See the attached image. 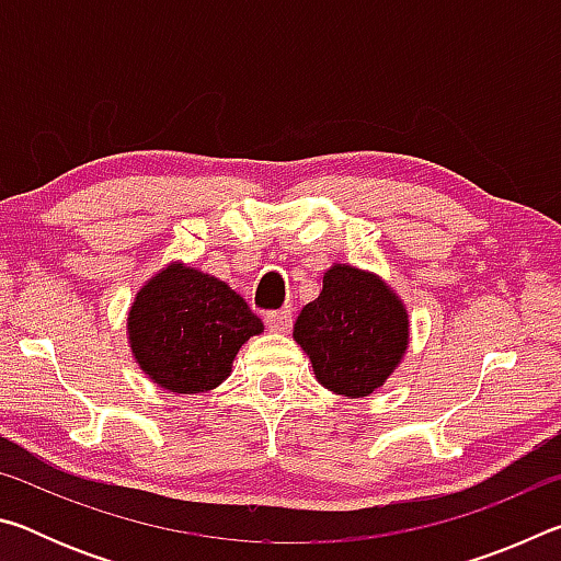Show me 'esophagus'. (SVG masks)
I'll use <instances>...</instances> for the list:
<instances>
[{
    "label": "esophagus",
    "mask_w": 561,
    "mask_h": 561,
    "mask_svg": "<svg viewBox=\"0 0 561 561\" xmlns=\"http://www.w3.org/2000/svg\"><path fill=\"white\" fill-rule=\"evenodd\" d=\"M264 321H267V327L272 331H277V334H287V331L291 329V309H279V311H270L267 317H264Z\"/></svg>",
    "instance_id": "obj_1"
}]
</instances>
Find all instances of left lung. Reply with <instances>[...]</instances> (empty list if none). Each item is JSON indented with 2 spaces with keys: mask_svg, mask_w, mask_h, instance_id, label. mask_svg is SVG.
Instances as JSON below:
<instances>
[{
  "mask_svg": "<svg viewBox=\"0 0 561 561\" xmlns=\"http://www.w3.org/2000/svg\"><path fill=\"white\" fill-rule=\"evenodd\" d=\"M317 381L339 396L364 398L401 364L411 321L401 297L374 272L331 264L324 287L294 324Z\"/></svg>",
  "mask_w": 561,
  "mask_h": 561,
  "instance_id": "left-lung-1",
  "label": "left lung"
}]
</instances>
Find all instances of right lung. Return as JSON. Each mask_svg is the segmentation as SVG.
<instances>
[{
    "label": "right lung",
    "instance_id": "right-lung-1",
    "mask_svg": "<svg viewBox=\"0 0 561 561\" xmlns=\"http://www.w3.org/2000/svg\"><path fill=\"white\" fill-rule=\"evenodd\" d=\"M126 327L140 371L187 396L220 386L244 341L264 331L232 287L183 262H170L138 289Z\"/></svg>",
    "mask_w": 561,
    "mask_h": 561
}]
</instances>
